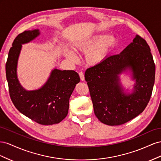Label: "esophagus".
I'll use <instances>...</instances> for the list:
<instances>
[{"mask_svg":"<svg viewBox=\"0 0 161 161\" xmlns=\"http://www.w3.org/2000/svg\"><path fill=\"white\" fill-rule=\"evenodd\" d=\"M79 75H80V80H81V81H84V80H85V77H84V74L82 72H80L79 73Z\"/></svg>","mask_w":161,"mask_h":161,"instance_id":"1","label":"esophagus"}]
</instances>
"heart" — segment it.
Returning a JSON list of instances; mask_svg holds the SVG:
<instances>
[{"mask_svg":"<svg viewBox=\"0 0 161 161\" xmlns=\"http://www.w3.org/2000/svg\"><path fill=\"white\" fill-rule=\"evenodd\" d=\"M115 44L116 38L113 36L97 34L78 41L72 45V48L75 52L85 53L87 65L95 66L107 57ZM66 57L73 62L77 60V56L71 51H67Z\"/></svg>","mask_w":161,"mask_h":161,"instance_id":"obj_1","label":"heart"}]
</instances>
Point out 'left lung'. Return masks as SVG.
Segmentation results:
<instances>
[{
    "instance_id": "8db88e82",
    "label": "left lung",
    "mask_w": 161,
    "mask_h": 161,
    "mask_svg": "<svg viewBox=\"0 0 161 161\" xmlns=\"http://www.w3.org/2000/svg\"><path fill=\"white\" fill-rule=\"evenodd\" d=\"M129 70L135 81L132 91L125 92L119 75ZM155 65L146 40L136 35L120 54L107 57L85 72L98 120L108 125H120L135 118L148 104L154 84Z\"/></svg>"
}]
</instances>
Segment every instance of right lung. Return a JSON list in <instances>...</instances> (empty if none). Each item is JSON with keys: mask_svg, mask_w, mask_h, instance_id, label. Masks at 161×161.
<instances>
[{"mask_svg": "<svg viewBox=\"0 0 161 161\" xmlns=\"http://www.w3.org/2000/svg\"><path fill=\"white\" fill-rule=\"evenodd\" d=\"M40 34L38 29L18 35L9 50L6 63V77L13 104L20 113L41 125L60 123L68 113L70 96L80 78L73 70L54 69L40 88L27 90L19 81L17 67L22 44L30 42Z\"/></svg>", "mask_w": 161, "mask_h": 161, "instance_id": "right-lung-1", "label": "right lung"}]
</instances>
